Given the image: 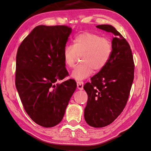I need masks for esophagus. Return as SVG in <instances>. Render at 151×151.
<instances>
[{"instance_id":"34e87169","label":"esophagus","mask_w":151,"mask_h":151,"mask_svg":"<svg viewBox=\"0 0 151 151\" xmlns=\"http://www.w3.org/2000/svg\"><path fill=\"white\" fill-rule=\"evenodd\" d=\"M77 84V88L80 90L83 89V86H84V83L83 81H78L76 83Z\"/></svg>"}]
</instances>
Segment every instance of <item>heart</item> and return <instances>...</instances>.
Here are the masks:
<instances>
[{"label":"heart","mask_w":151,"mask_h":151,"mask_svg":"<svg viewBox=\"0 0 151 151\" xmlns=\"http://www.w3.org/2000/svg\"><path fill=\"white\" fill-rule=\"evenodd\" d=\"M113 52L112 43L97 34L83 32L77 35L73 45H67L63 51V59L67 68L73 67L78 55L81 56V64L75 67L71 76L81 80L91 76L93 69L100 71L108 63Z\"/></svg>","instance_id":"1"}]
</instances>
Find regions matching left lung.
Wrapping results in <instances>:
<instances>
[{"mask_svg": "<svg viewBox=\"0 0 151 151\" xmlns=\"http://www.w3.org/2000/svg\"><path fill=\"white\" fill-rule=\"evenodd\" d=\"M96 27L114 35L108 63L84 86L88 96L85 121L90 126L100 128L111 124L122 112L133 81L134 65L129 43L113 26L102 24Z\"/></svg>", "mask_w": 151, "mask_h": 151, "instance_id": "8db88e82", "label": "left lung"}]
</instances>
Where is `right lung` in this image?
Masks as SVG:
<instances>
[{
    "label": "right lung",
    "mask_w": 151,
    "mask_h": 151,
    "mask_svg": "<svg viewBox=\"0 0 151 151\" xmlns=\"http://www.w3.org/2000/svg\"><path fill=\"white\" fill-rule=\"evenodd\" d=\"M67 26H38L18 47L15 85L29 116L44 127L61 122L76 83L70 80L60 84L68 73L63 51L71 33Z\"/></svg>",
    "instance_id": "add662e5"
}]
</instances>
